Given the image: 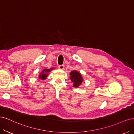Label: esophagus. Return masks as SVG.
<instances>
[{
    "label": "esophagus",
    "mask_w": 134,
    "mask_h": 134,
    "mask_svg": "<svg viewBox=\"0 0 134 134\" xmlns=\"http://www.w3.org/2000/svg\"><path fill=\"white\" fill-rule=\"evenodd\" d=\"M58 68L60 69V70H63L64 69V65H59V66H58Z\"/></svg>",
    "instance_id": "1"
}]
</instances>
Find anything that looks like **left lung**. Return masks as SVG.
Here are the masks:
<instances>
[{
    "mask_svg": "<svg viewBox=\"0 0 134 134\" xmlns=\"http://www.w3.org/2000/svg\"><path fill=\"white\" fill-rule=\"evenodd\" d=\"M70 79L73 82V87H79L83 80L81 73L75 70L71 72Z\"/></svg>",
    "mask_w": 134,
    "mask_h": 134,
    "instance_id": "obj_1",
    "label": "left lung"
}]
</instances>
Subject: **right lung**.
Returning <instances> with one entry per match:
<instances>
[{"label":"right lung","mask_w":134,"mask_h":134,"mask_svg":"<svg viewBox=\"0 0 134 134\" xmlns=\"http://www.w3.org/2000/svg\"><path fill=\"white\" fill-rule=\"evenodd\" d=\"M53 68H52L50 69H44L42 71V72L40 73V75H39V79H41L42 80H44L47 76H48V73L51 72L52 70H53Z\"/></svg>","instance_id":"add662e5"}]
</instances>
